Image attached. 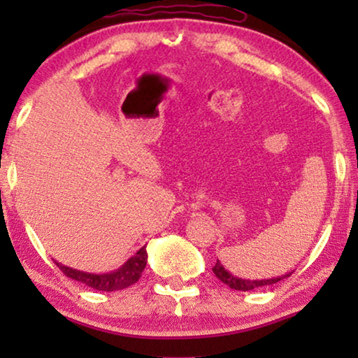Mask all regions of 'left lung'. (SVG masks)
Here are the masks:
<instances>
[{
	"label": "left lung",
	"instance_id": "8db88e82",
	"mask_svg": "<svg viewBox=\"0 0 358 358\" xmlns=\"http://www.w3.org/2000/svg\"><path fill=\"white\" fill-rule=\"evenodd\" d=\"M213 273L217 275L220 280H222L224 285H228L229 288H233V290H239V292H249V290H254V288L257 287H267V285H272V283H277L283 280V278L290 277L293 272H288L285 275H280V277H273V278H262V280H249V278H239L236 275H233V273H229L227 268L222 266V262L217 259V264L213 266Z\"/></svg>",
	"mask_w": 358,
	"mask_h": 358
}]
</instances>
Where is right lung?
<instances>
[{
	"mask_svg": "<svg viewBox=\"0 0 358 358\" xmlns=\"http://www.w3.org/2000/svg\"><path fill=\"white\" fill-rule=\"evenodd\" d=\"M146 259H148V254H146V246H143L140 251H136L135 256H131L124 266L109 273H90V272L76 271V268L73 267H66L57 261L55 264L66 277L73 278V280L85 283V285L94 288V290L115 292V290H124V288L138 282V278L141 277V272L145 271Z\"/></svg>",
	"mask_w": 358,
	"mask_h": 358,
	"instance_id": "add662e5",
	"label": "right lung"
}]
</instances>
